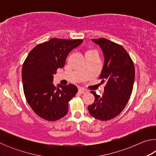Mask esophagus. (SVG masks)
<instances>
[{
    "mask_svg": "<svg viewBox=\"0 0 156 156\" xmlns=\"http://www.w3.org/2000/svg\"><path fill=\"white\" fill-rule=\"evenodd\" d=\"M78 91H79V93H80V94H86V93H87V92H88L87 90H86V89H82V88L79 89Z\"/></svg>",
    "mask_w": 156,
    "mask_h": 156,
    "instance_id": "34e87169",
    "label": "esophagus"
}]
</instances>
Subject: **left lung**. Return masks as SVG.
Instances as JSON below:
<instances>
[{
	"instance_id": "obj_1",
	"label": "left lung",
	"mask_w": 156,
	"mask_h": 156,
	"mask_svg": "<svg viewBox=\"0 0 156 156\" xmlns=\"http://www.w3.org/2000/svg\"><path fill=\"white\" fill-rule=\"evenodd\" d=\"M102 49L105 63L99 78L106 83L102 96L91 91L95 97L89 105L91 116L104 121L113 119L125 109L133 90L135 67L127 51L120 44L104 38L92 39Z\"/></svg>"
}]
</instances>
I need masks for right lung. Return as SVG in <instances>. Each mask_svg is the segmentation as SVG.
Instances as JSON below:
<instances>
[{
  "mask_svg": "<svg viewBox=\"0 0 156 156\" xmlns=\"http://www.w3.org/2000/svg\"><path fill=\"white\" fill-rule=\"evenodd\" d=\"M83 41L51 38L37 44L26 58L22 68L23 91L28 104L39 117L56 121L67 113L69 102L78 88L73 84L56 87L53 75L64 67L69 53Z\"/></svg>",
  "mask_w": 156,
  "mask_h": 156,
  "instance_id": "obj_1",
  "label": "right lung"
}]
</instances>
